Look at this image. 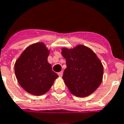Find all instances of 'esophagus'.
Segmentation results:
<instances>
[{
    "mask_svg": "<svg viewBox=\"0 0 124 124\" xmlns=\"http://www.w3.org/2000/svg\"><path fill=\"white\" fill-rule=\"evenodd\" d=\"M63 72L60 71L58 73V75H59V77H62V76H63Z\"/></svg>",
    "mask_w": 124,
    "mask_h": 124,
    "instance_id": "obj_1",
    "label": "esophagus"
}]
</instances>
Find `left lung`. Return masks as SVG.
Listing matches in <instances>:
<instances>
[{
	"mask_svg": "<svg viewBox=\"0 0 124 124\" xmlns=\"http://www.w3.org/2000/svg\"><path fill=\"white\" fill-rule=\"evenodd\" d=\"M61 50L67 65L63 79L69 92L80 97L92 94L103 79V67L100 59L90 48L83 45Z\"/></svg>",
	"mask_w": 124,
	"mask_h": 124,
	"instance_id": "1",
	"label": "left lung"
}]
</instances>
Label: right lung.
Listing matches in <instances>:
<instances>
[{"label":"right lung","mask_w":124,"mask_h":124,"mask_svg":"<svg viewBox=\"0 0 124 124\" xmlns=\"http://www.w3.org/2000/svg\"><path fill=\"white\" fill-rule=\"evenodd\" d=\"M50 51L43 42L32 44L24 50L15 64L18 83L28 93L41 95L48 92L59 77L53 71L47 58Z\"/></svg>","instance_id":"obj_1"}]
</instances>
